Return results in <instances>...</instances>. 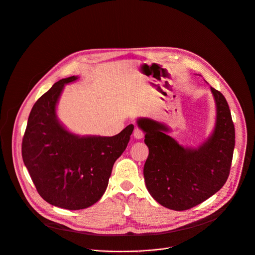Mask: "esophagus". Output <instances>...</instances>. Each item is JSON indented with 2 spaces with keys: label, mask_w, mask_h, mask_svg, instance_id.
<instances>
[{
  "label": "esophagus",
  "mask_w": 255,
  "mask_h": 255,
  "mask_svg": "<svg viewBox=\"0 0 255 255\" xmlns=\"http://www.w3.org/2000/svg\"><path fill=\"white\" fill-rule=\"evenodd\" d=\"M133 136H134V138H136V139H141V138L143 137V132H142L139 128H135L134 130H133Z\"/></svg>",
  "instance_id": "34e87169"
}]
</instances>
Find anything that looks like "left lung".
<instances>
[{"instance_id":"left-lung-1","label":"left lung","mask_w":255,"mask_h":255,"mask_svg":"<svg viewBox=\"0 0 255 255\" xmlns=\"http://www.w3.org/2000/svg\"><path fill=\"white\" fill-rule=\"evenodd\" d=\"M216 106L212 133L197 147L183 146L168 132L166 125L139 118L145 133L148 157L143 166L146 189L166 208L183 211L218 192L229 176L235 145V129L223 94L210 87Z\"/></svg>"}]
</instances>
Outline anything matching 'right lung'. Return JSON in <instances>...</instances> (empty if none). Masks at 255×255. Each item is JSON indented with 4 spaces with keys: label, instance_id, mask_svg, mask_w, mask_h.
Wrapping results in <instances>:
<instances>
[{
    "label": "right lung",
    "instance_id": "obj_1",
    "mask_svg": "<svg viewBox=\"0 0 255 255\" xmlns=\"http://www.w3.org/2000/svg\"><path fill=\"white\" fill-rule=\"evenodd\" d=\"M63 78L34 105L22 142V157L39 195L67 210L88 208L105 194L115 162L126 149L133 126L114 136L78 135L66 129L56 114Z\"/></svg>",
    "mask_w": 255,
    "mask_h": 255
}]
</instances>
